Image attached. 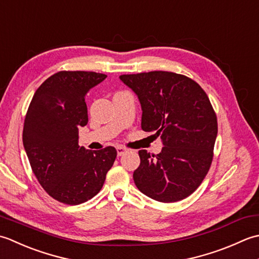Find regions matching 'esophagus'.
I'll return each instance as SVG.
<instances>
[{"instance_id": "1", "label": "esophagus", "mask_w": 259, "mask_h": 259, "mask_svg": "<svg viewBox=\"0 0 259 259\" xmlns=\"http://www.w3.org/2000/svg\"><path fill=\"white\" fill-rule=\"evenodd\" d=\"M116 150H117V155H118V156H122L123 154H125L126 152H127V149H126V147L120 146V145L116 146Z\"/></svg>"}]
</instances>
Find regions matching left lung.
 <instances>
[{
    "mask_svg": "<svg viewBox=\"0 0 259 259\" xmlns=\"http://www.w3.org/2000/svg\"><path fill=\"white\" fill-rule=\"evenodd\" d=\"M140 99L142 130L156 131L159 154L139 151L133 174L137 189L160 202L189 197L207 176L218 133L217 116L207 94L191 78L170 71L122 75Z\"/></svg>",
    "mask_w": 259,
    "mask_h": 259,
    "instance_id": "obj_1",
    "label": "left lung"
}]
</instances>
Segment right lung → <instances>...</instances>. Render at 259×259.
Segmentation results:
<instances>
[{
  "instance_id": "obj_1",
  "label": "right lung",
  "mask_w": 259,
  "mask_h": 259,
  "mask_svg": "<svg viewBox=\"0 0 259 259\" xmlns=\"http://www.w3.org/2000/svg\"><path fill=\"white\" fill-rule=\"evenodd\" d=\"M107 76L94 71H59L36 89L26 112L23 146L31 168L50 197L80 204L96 196L117 151L78 145V128L88 123L85 96Z\"/></svg>"
}]
</instances>
